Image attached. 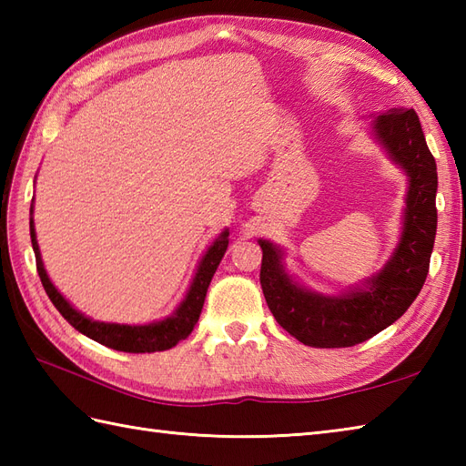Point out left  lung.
<instances>
[{
	"instance_id": "left-lung-1",
	"label": "left lung",
	"mask_w": 466,
	"mask_h": 466,
	"mask_svg": "<svg viewBox=\"0 0 466 466\" xmlns=\"http://www.w3.org/2000/svg\"><path fill=\"white\" fill-rule=\"evenodd\" d=\"M372 136L409 182L400 238L380 272L342 294H320L292 279L280 246L258 240L266 304L286 332L314 349H344L372 339L409 310L429 274L439 177L419 116L407 107H390L374 116Z\"/></svg>"
}]
</instances>
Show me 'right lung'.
I'll list each match as a JSON object with an SVG mask.
<instances>
[{
  "label": "right lung",
  "mask_w": 466,
  "mask_h": 466,
  "mask_svg": "<svg viewBox=\"0 0 466 466\" xmlns=\"http://www.w3.org/2000/svg\"><path fill=\"white\" fill-rule=\"evenodd\" d=\"M32 214H34V200H32ZM228 234L230 232L224 228V232L218 236V238L210 246H208V250L202 256V260L198 262L196 274L192 279L190 289H187V292L184 296V300L177 304V309L170 316H167V319L150 322V324H134L132 326V324L92 320V319H87L86 314H82L80 310H76L74 306L64 299L62 292L56 289L52 280H49V276L44 268L42 254H39V246H37L34 218L29 220V236H32V246H34V254H35V266H37L39 280H42L46 294L49 296V300L54 302L59 314H62L77 332L86 334L87 339L100 342V344L107 346V349L122 350V352H134V354L167 350L180 340H184L186 336L194 330L198 319H200L208 286H210L218 264H220L222 256L228 248Z\"/></svg>",
  "instance_id": "add662e5"
}]
</instances>
